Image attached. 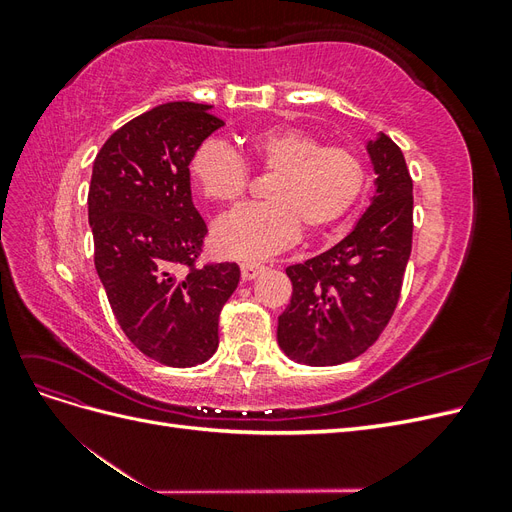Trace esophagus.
I'll return each instance as SVG.
<instances>
[{"mask_svg": "<svg viewBox=\"0 0 512 512\" xmlns=\"http://www.w3.org/2000/svg\"><path fill=\"white\" fill-rule=\"evenodd\" d=\"M265 269L262 265H258V262H241V277H243V282H250V280H254V277Z\"/></svg>", "mask_w": 512, "mask_h": 512, "instance_id": "esophagus-1", "label": "esophagus"}]
</instances>
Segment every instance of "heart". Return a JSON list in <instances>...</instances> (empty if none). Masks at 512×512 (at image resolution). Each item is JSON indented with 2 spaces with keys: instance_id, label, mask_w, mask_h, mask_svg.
<instances>
[{
  "instance_id": "b5f03b06",
  "label": "heart",
  "mask_w": 512,
  "mask_h": 512,
  "mask_svg": "<svg viewBox=\"0 0 512 512\" xmlns=\"http://www.w3.org/2000/svg\"><path fill=\"white\" fill-rule=\"evenodd\" d=\"M273 175L267 205L226 215L213 230L215 250L230 258H267L309 235L344 220L367 185L359 151L322 145L299 128H273L250 136L241 156L218 141L200 145L190 160V179L207 200L235 205L250 185V170Z\"/></svg>"
}]
</instances>
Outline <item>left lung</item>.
<instances>
[{
  "instance_id": "8db88e82",
  "label": "left lung",
  "mask_w": 512,
  "mask_h": 512,
  "mask_svg": "<svg viewBox=\"0 0 512 512\" xmlns=\"http://www.w3.org/2000/svg\"><path fill=\"white\" fill-rule=\"evenodd\" d=\"M376 194L331 250L286 269L292 297L277 344L292 361L327 367L356 359L389 324L412 252V177L386 134L367 143Z\"/></svg>"
}]
</instances>
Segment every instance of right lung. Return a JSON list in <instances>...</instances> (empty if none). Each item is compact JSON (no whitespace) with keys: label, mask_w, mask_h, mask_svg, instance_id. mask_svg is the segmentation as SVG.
I'll return each mask as SVG.
<instances>
[{"label":"right lung","mask_w":512,"mask_h":512,"mask_svg":"<svg viewBox=\"0 0 512 512\" xmlns=\"http://www.w3.org/2000/svg\"><path fill=\"white\" fill-rule=\"evenodd\" d=\"M222 126L209 104H160L113 132L91 173L89 226L108 303L130 342L168 367L211 359L241 277L235 262L196 265L207 224L188 166Z\"/></svg>","instance_id":"obj_1"}]
</instances>
